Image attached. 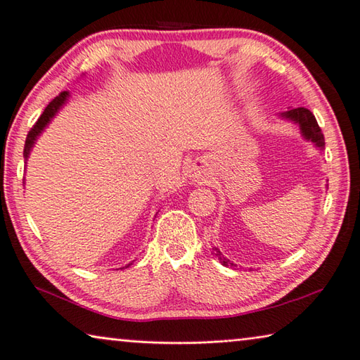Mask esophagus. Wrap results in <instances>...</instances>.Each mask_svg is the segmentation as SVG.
Listing matches in <instances>:
<instances>
[{"label": "esophagus", "instance_id": "obj_1", "mask_svg": "<svg viewBox=\"0 0 360 360\" xmlns=\"http://www.w3.org/2000/svg\"><path fill=\"white\" fill-rule=\"evenodd\" d=\"M192 176H193V178H198V176H200V172H198V170H196V168H193V172H192Z\"/></svg>", "mask_w": 360, "mask_h": 360}]
</instances>
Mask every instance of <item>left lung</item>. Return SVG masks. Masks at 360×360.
<instances>
[{
    "label": "left lung",
    "instance_id": "8db88e82",
    "mask_svg": "<svg viewBox=\"0 0 360 360\" xmlns=\"http://www.w3.org/2000/svg\"><path fill=\"white\" fill-rule=\"evenodd\" d=\"M281 117L285 120H290V122H293V123H297L300 126L302 137H304L306 140H311L315 146L325 148V136H323L320 126H319V123H316V120L311 110L306 108H297V109H290L287 112H283ZM214 251L218 256V259L221 260L223 265L236 266L234 264H231L226 257L221 256V252L218 251V248H214Z\"/></svg>",
    "mask_w": 360,
    "mask_h": 360
}]
</instances>
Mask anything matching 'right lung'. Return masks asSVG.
Masks as SVG:
<instances>
[{"label": "right lung", "mask_w": 360, "mask_h": 360, "mask_svg": "<svg viewBox=\"0 0 360 360\" xmlns=\"http://www.w3.org/2000/svg\"><path fill=\"white\" fill-rule=\"evenodd\" d=\"M68 98V91H60V94L54 98V100L49 103L44 114L40 115V118L35 122V124L31 128V131L27 132V137H26V142H25V151H23V156H25V160L27 159V156H30V153L32 150V146L35 143V140H37V137L41 134V131H44L46 128V124L51 122V118L58 114V110L62 108L63 104H65ZM131 265V264H129ZM128 265V266H129Z\"/></svg>", "instance_id": "obj_1"}]
</instances>
